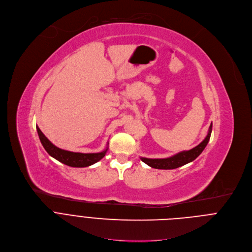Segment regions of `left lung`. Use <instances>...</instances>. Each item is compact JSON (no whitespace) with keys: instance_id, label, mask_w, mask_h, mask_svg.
<instances>
[{"instance_id":"obj_1","label":"left lung","mask_w":252,"mask_h":252,"mask_svg":"<svg viewBox=\"0 0 252 252\" xmlns=\"http://www.w3.org/2000/svg\"><path fill=\"white\" fill-rule=\"evenodd\" d=\"M211 131H212V124L209 126V131L207 136L204 138V140L195 146L194 148L189 150V151H182L172 157L169 158H164V159H149V158H143L141 157V161L150 166L151 168L154 169H160V170H173L177 169L179 167H182L188 163L192 162L195 160L204 150L206 147L210 136H211Z\"/></svg>"}]
</instances>
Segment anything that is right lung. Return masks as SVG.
Masks as SVG:
<instances>
[{
  "label": "right lung",
  "instance_id": "obj_1",
  "mask_svg": "<svg viewBox=\"0 0 252 252\" xmlns=\"http://www.w3.org/2000/svg\"><path fill=\"white\" fill-rule=\"evenodd\" d=\"M40 141L45 148V150L48 152L50 156L55 158L56 160L60 161L61 163L67 165L69 167L74 168H84L91 166L98 161H100L106 154L108 147L99 153H78V152H71L67 150L61 149L57 146H55L40 130L38 126H36Z\"/></svg>",
  "mask_w": 252,
  "mask_h": 252
}]
</instances>
